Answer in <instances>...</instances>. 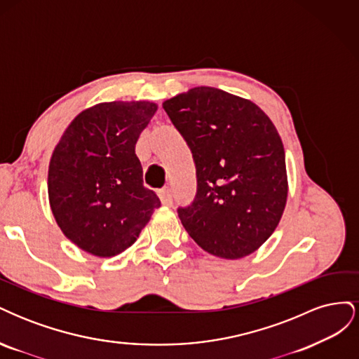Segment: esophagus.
<instances>
[{
  "label": "esophagus",
  "mask_w": 359,
  "mask_h": 359,
  "mask_svg": "<svg viewBox=\"0 0 359 359\" xmlns=\"http://www.w3.org/2000/svg\"><path fill=\"white\" fill-rule=\"evenodd\" d=\"M158 198H160L163 205H172V191H170V189L165 187V189L158 190Z\"/></svg>",
  "instance_id": "34e87169"
}]
</instances>
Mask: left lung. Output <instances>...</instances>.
Listing matches in <instances>:
<instances>
[{"label":"left lung","instance_id":"1","mask_svg":"<svg viewBox=\"0 0 359 359\" xmlns=\"http://www.w3.org/2000/svg\"><path fill=\"white\" fill-rule=\"evenodd\" d=\"M196 165V196L178 217L205 252L241 259L276 231L287 199L285 148L250 100L198 86L163 103Z\"/></svg>","mask_w":359,"mask_h":359}]
</instances>
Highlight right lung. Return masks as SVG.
Segmentation results:
<instances>
[{
    "instance_id": "obj_1",
    "label": "right lung",
    "mask_w": 359,
    "mask_h": 359,
    "mask_svg": "<svg viewBox=\"0 0 359 359\" xmlns=\"http://www.w3.org/2000/svg\"><path fill=\"white\" fill-rule=\"evenodd\" d=\"M157 111L149 102H111L81 112L49 163L48 191L62 233L83 252L111 257L132 245L160 206L144 187L135 153Z\"/></svg>"
}]
</instances>
